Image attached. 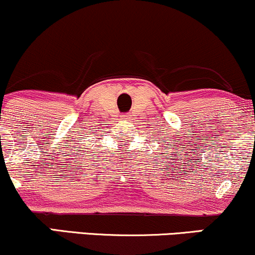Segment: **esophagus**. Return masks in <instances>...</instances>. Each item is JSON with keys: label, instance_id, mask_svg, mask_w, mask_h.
Masks as SVG:
<instances>
[{"label": "esophagus", "instance_id": "1", "mask_svg": "<svg viewBox=\"0 0 255 255\" xmlns=\"http://www.w3.org/2000/svg\"><path fill=\"white\" fill-rule=\"evenodd\" d=\"M122 119H130V116H128V114H123Z\"/></svg>", "mask_w": 255, "mask_h": 255}]
</instances>
